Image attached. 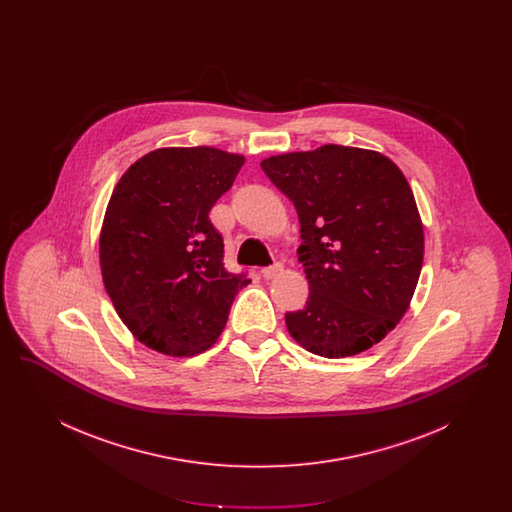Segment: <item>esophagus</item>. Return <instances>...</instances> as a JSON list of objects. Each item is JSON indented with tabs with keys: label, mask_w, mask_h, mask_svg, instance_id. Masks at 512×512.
Returning a JSON list of instances; mask_svg holds the SVG:
<instances>
[{
	"label": "esophagus",
	"mask_w": 512,
	"mask_h": 512,
	"mask_svg": "<svg viewBox=\"0 0 512 512\" xmlns=\"http://www.w3.org/2000/svg\"><path fill=\"white\" fill-rule=\"evenodd\" d=\"M282 272H284V267H282L280 263H276V265H272V267L263 270V278H265V280H274V278H278Z\"/></svg>",
	"instance_id": "34e87169"
}]
</instances>
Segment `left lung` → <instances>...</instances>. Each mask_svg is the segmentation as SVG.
Masks as SVG:
<instances>
[{
	"label": "left lung",
	"instance_id": "8db88e82",
	"mask_svg": "<svg viewBox=\"0 0 512 512\" xmlns=\"http://www.w3.org/2000/svg\"><path fill=\"white\" fill-rule=\"evenodd\" d=\"M301 224L305 309L286 313L293 340L326 359L359 355L407 313L424 228L401 169L380 151L320 146L261 161Z\"/></svg>",
	"mask_w": 512,
	"mask_h": 512
}]
</instances>
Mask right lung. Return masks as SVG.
<instances>
[{
  "label": "right lung",
  "instance_id": "add662e5",
  "mask_svg": "<svg viewBox=\"0 0 512 512\" xmlns=\"http://www.w3.org/2000/svg\"><path fill=\"white\" fill-rule=\"evenodd\" d=\"M244 163L217 147H159L130 165L111 194L99 234L103 286L132 336L157 353L209 349L249 284L224 268L209 220Z\"/></svg>",
  "mask_w": 512,
  "mask_h": 512
}]
</instances>
